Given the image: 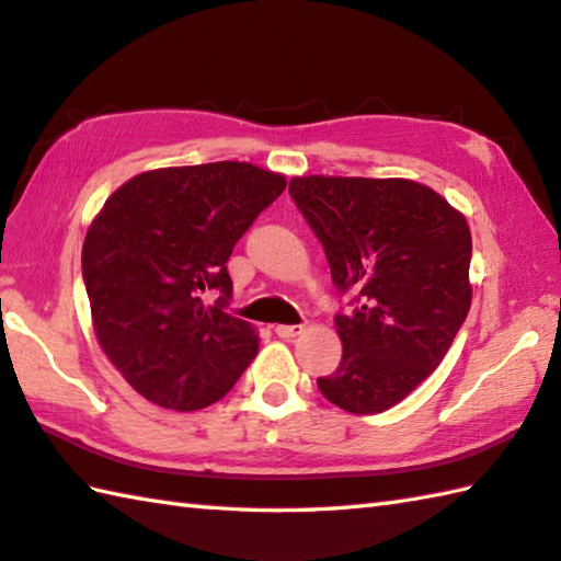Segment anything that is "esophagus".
Listing matches in <instances>:
<instances>
[{
    "mask_svg": "<svg viewBox=\"0 0 561 561\" xmlns=\"http://www.w3.org/2000/svg\"><path fill=\"white\" fill-rule=\"evenodd\" d=\"M307 331V325L304 323H294V325H274V333L279 335V339H294V335H301Z\"/></svg>",
    "mask_w": 561,
    "mask_h": 561,
    "instance_id": "1",
    "label": "esophagus"
}]
</instances>
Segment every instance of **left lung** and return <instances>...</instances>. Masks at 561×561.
I'll return each instance as SVG.
<instances>
[{
    "mask_svg": "<svg viewBox=\"0 0 561 561\" xmlns=\"http://www.w3.org/2000/svg\"><path fill=\"white\" fill-rule=\"evenodd\" d=\"M289 193L353 307L335 313L343 358L319 390L353 414L390 410L436 370L471 309L468 222L407 179L301 176Z\"/></svg>",
    "mask_w": 561,
    "mask_h": 561,
    "instance_id": "1",
    "label": "left lung"
}]
</instances>
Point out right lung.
Returning <instances> with one entry per match:
<instances>
[{
	"mask_svg": "<svg viewBox=\"0 0 561 561\" xmlns=\"http://www.w3.org/2000/svg\"><path fill=\"white\" fill-rule=\"evenodd\" d=\"M287 181L245 161L145 171L105 201L83 242L95 335L149 402L203 410L245 373L260 341L226 311L228 257ZM208 290L219 294L213 305Z\"/></svg>",
	"mask_w": 561,
	"mask_h": 561,
	"instance_id": "1",
	"label": "right lung"
}]
</instances>
